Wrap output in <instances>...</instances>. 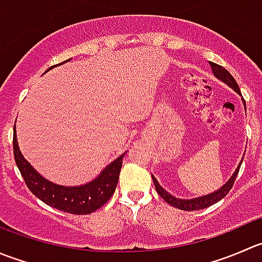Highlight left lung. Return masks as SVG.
I'll use <instances>...</instances> for the list:
<instances>
[{"label":"left lung","mask_w":262,"mask_h":262,"mask_svg":"<svg viewBox=\"0 0 262 262\" xmlns=\"http://www.w3.org/2000/svg\"><path fill=\"white\" fill-rule=\"evenodd\" d=\"M210 67H211L212 73H214V75L217 78V79L222 80V82L225 83L228 87L232 88L234 92H237L238 95H241V90L239 87H238L237 82H235L234 78L232 77V74H230L227 69H224V68L220 67V65H217V63L215 62H210ZM243 105H245V108H246L245 100H243ZM242 161L243 159L241 160L239 165H238V167L235 169V171L233 172L232 177L229 178V180H228L222 188H219V189L215 190V192L210 193V194L201 195V197H195V199H189V200L178 199V197H175V195L170 194L166 189H164V188L159 184V182H157V179L154 177V175H152V180H154V184L155 187H156L157 193L161 195L162 199H164L167 204L171 205L172 207H177V209L179 210H184V211H194V210L206 209V207L211 206V205L216 204L217 201L224 199L225 195L229 193V190L232 189L233 184H234V180L235 178H237L238 171H239V167H241V164H242Z\"/></svg>","instance_id":"8db88e82"}]
</instances>
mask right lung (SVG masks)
<instances>
[{
	"label": "right lung",
	"instance_id": "1",
	"mask_svg": "<svg viewBox=\"0 0 262 262\" xmlns=\"http://www.w3.org/2000/svg\"><path fill=\"white\" fill-rule=\"evenodd\" d=\"M68 61H70V58L63 61V62H68ZM61 63H58V65H61ZM55 67H51L50 69H47V72ZM124 155H125V152L120 155L118 159L114 160L113 162H110L98 174V177H96L95 179L85 183V184L73 185V187L56 184V183L50 182L45 177H42L24 159L19 148L16 129L14 126L15 162H16L20 172H21L27 187L29 188L30 192L35 197H38L46 205L61 210L63 212H69V214H91V212L102 207L111 199V195L114 194L116 185H118Z\"/></svg>",
	"mask_w": 262,
	"mask_h": 262
}]
</instances>
